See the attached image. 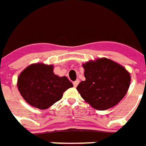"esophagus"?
Masks as SVG:
<instances>
[{
	"label": "esophagus",
	"mask_w": 146,
	"mask_h": 146,
	"mask_svg": "<svg viewBox=\"0 0 146 146\" xmlns=\"http://www.w3.org/2000/svg\"><path fill=\"white\" fill-rule=\"evenodd\" d=\"M79 83H80V80H77L76 81L73 82V85H74V87H77V85L79 84Z\"/></svg>",
	"instance_id": "esophagus-1"
}]
</instances>
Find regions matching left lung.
Returning a JSON list of instances; mask_svg holds the SVG:
<instances>
[{
    "mask_svg": "<svg viewBox=\"0 0 146 146\" xmlns=\"http://www.w3.org/2000/svg\"><path fill=\"white\" fill-rule=\"evenodd\" d=\"M85 80L76 89L81 98L96 110H105L119 103L129 88L131 76L121 65L108 58L83 64Z\"/></svg>",
    "mask_w": 146,
    "mask_h": 146,
    "instance_id": "obj_1",
    "label": "left lung"
}]
</instances>
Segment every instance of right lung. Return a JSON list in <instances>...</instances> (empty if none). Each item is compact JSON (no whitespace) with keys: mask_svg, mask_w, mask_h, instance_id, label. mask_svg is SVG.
<instances>
[{"mask_svg":"<svg viewBox=\"0 0 146 146\" xmlns=\"http://www.w3.org/2000/svg\"><path fill=\"white\" fill-rule=\"evenodd\" d=\"M20 94L31 106L45 110L58 102L65 91L73 87L66 77L53 73V65L31 64L21 72L18 78Z\"/></svg>","mask_w":146,"mask_h":146,"instance_id":"1","label":"right lung"}]
</instances>
